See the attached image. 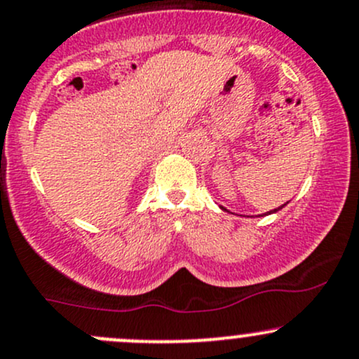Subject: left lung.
<instances>
[{
  "label": "left lung",
  "instance_id": "obj_1",
  "mask_svg": "<svg viewBox=\"0 0 359 359\" xmlns=\"http://www.w3.org/2000/svg\"><path fill=\"white\" fill-rule=\"evenodd\" d=\"M289 203V201H287ZM287 203H285V205H287ZM285 205H282V206H278V208H275V210H271V211H269V213H265V215H270V213H275V211H278V210H282V208H284V206ZM222 210H225L224 208V206H222ZM225 211H227V210H225Z\"/></svg>",
  "mask_w": 359,
  "mask_h": 359
}]
</instances>
